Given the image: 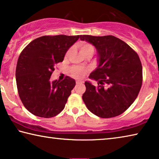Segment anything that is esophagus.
I'll use <instances>...</instances> for the list:
<instances>
[{"label":"esophagus","mask_w":159,"mask_h":159,"mask_svg":"<svg viewBox=\"0 0 159 159\" xmlns=\"http://www.w3.org/2000/svg\"><path fill=\"white\" fill-rule=\"evenodd\" d=\"M83 81H81V80H77V81L76 82V85H79V84H81V83H83Z\"/></svg>","instance_id":"34e87169"}]
</instances>
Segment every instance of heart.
<instances>
[{
	"instance_id": "heart-1",
	"label": "heart",
	"mask_w": 159,
	"mask_h": 159,
	"mask_svg": "<svg viewBox=\"0 0 159 159\" xmlns=\"http://www.w3.org/2000/svg\"><path fill=\"white\" fill-rule=\"evenodd\" d=\"M79 48L80 50V53L84 56L87 54H93L94 52V47L89 43L87 42H81L80 43L79 45ZM70 53V50L67 51L65 57H68ZM86 72V69L83 67L79 66H74L70 69V74L72 77L75 78V79H80L82 78Z\"/></svg>"
}]
</instances>
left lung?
Masks as SVG:
<instances>
[{
	"label": "left lung",
	"instance_id": "left-lung-1",
	"mask_svg": "<svg viewBox=\"0 0 159 159\" xmlns=\"http://www.w3.org/2000/svg\"><path fill=\"white\" fill-rule=\"evenodd\" d=\"M80 39L95 47L99 61L89 76L98 82V86L85 82L83 102L88 110L99 117L121 114L135 100L142 86V66L138 55L114 36L81 35Z\"/></svg>",
	"mask_w": 159,
	"mask_h": 159
}]
</instances>
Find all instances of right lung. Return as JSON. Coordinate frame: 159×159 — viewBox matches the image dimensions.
<instances>
[{
  "label": "right lung",
  "instance_id": "right-lung-1",
  "mask_svg": "<svg viewBox=\"0 0 159 159\" xmlns=\"http://www.w3.org/2000/svg\"><path fill=\"white\" fill-rule=\"evenodd\" d=\"M79 36H44L26 45L19 57L16 82L19 96L32 114L51 118L62 111L75 80L66 76L63 80L51 81L55 66L64 60L69 48Z\"/></svg>",
  "mask_w": 159,
  "mask_h": 159
}]
</instances>
